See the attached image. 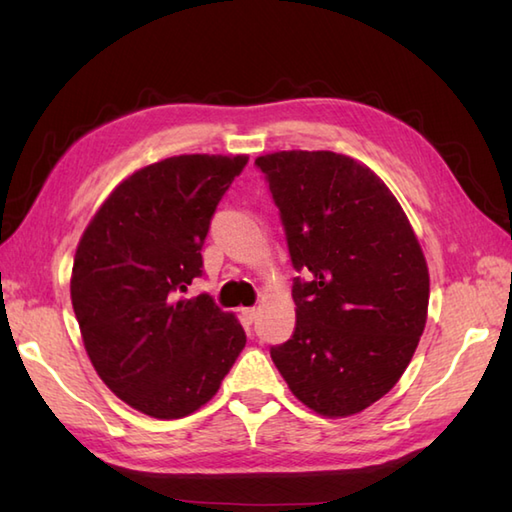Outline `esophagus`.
<instances>
[{
  "instance_id": "34e87169",
  "label": "esophagus",
  "mask_w": 512,
  "mask_h": 512,
  "mask_svg": "<svg viewBox=\"0 0 512 512\" xmlns=\"http://www.w3.org/2000/svg\"><path fill=\"white\" fill-rule=\"evenodd\" d=\"M242 319H244L246 325L253 323V321L257 319V308H244V310H242Z\"/></svg>"
}]
</instances>
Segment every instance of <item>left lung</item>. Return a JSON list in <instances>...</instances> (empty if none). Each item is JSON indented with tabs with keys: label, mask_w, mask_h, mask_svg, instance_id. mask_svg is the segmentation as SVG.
<instances>
[{
	"label": "left lung",
	"mask_w": 512,
	"mask_h": 512,
	"mask_svg": "<svg viewBox=\"0 0 512 512\" xmlns=\"http://www.w3.org/2000/svg\"><path fill=\"white\" fill-rule=\"evenodd\" d=\"M286 231L297 325L270 347L290 391L321 416L363 411L398 383L427 323L429 270L376 173L334 151L255 160Z\"/></svg>",
	"instance_id": "1"
}]
</instances>
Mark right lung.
<instances>
[{
    "instance_id": "right-lung-1",
    "label": "right lung",
    "mask_w": 512,
    "mask_h": 512,
    "mask_svg": "<svg viewBox=\"0 0 512 512\" xmlns=\"http://www.w3.org/2000/svg\"><path fill=\"white\" fill-rule=\"evenodd\" d=\"M248 156H173L112 191L76 248L70 295L103 383L151 418L206 405L246 345L211 295L176 299L202 275L211 217Z\"/></svg>"
}]
</instances>
